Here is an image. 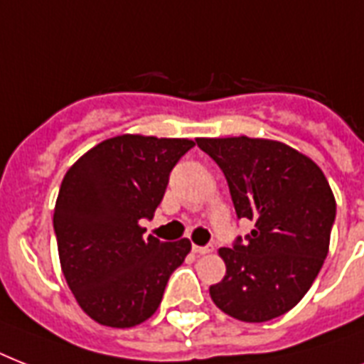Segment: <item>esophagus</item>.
<instances>
[{"label": "esophagus", "instance_id": "34e87169", "mask_svg": "<svg viewBox=\"0 0 364 364\" xmlns=\"http://www.w3.org/2000/svg\"><path fill=\"white\" fill-rule=\"evenodd\" d=\"M193 251L196 255H205V253H211L213 247H211V245H193Z\"/></svg>", "mask_w": 364, "mask_h": 364}]
</instances>
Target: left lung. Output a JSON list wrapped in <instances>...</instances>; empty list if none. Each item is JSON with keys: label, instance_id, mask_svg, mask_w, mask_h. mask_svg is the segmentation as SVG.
<instances>
[{"label": "left lung", "instance_id": "obj_1", "mask_svg": "<svg viewBox=\"0 0 364 364\" xmlns=\"http://www.w3.org/2000/svg\"><path fill=\"white\" fill-rule=\"evenodd\" d=\"M227 177L238 219L255 228L221 247L227 276L211 285L219 310L245 323L287 314L327 259L336 202L319 166L285 143L255 137H198Z\"/></svg>", "mask_w": 364, "mask_h": 364}]
</instances>
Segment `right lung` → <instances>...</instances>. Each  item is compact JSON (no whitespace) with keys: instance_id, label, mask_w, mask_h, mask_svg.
<instances>
[{"instance_id":"obj_1","label":"right lung","mask_w":364,"mask_h":364,"mask_svg":"<svg viewBox=\"0 0 364 364\" xmlns=\"http://www.w3.org/2000/svg\"><path fill=\"white\" fill-rule=\"evenodd\" d=\"M194 147L191 139L111 137L65 173L54 208L62 272L85 314L107 327L128 328L153 316L168 279L191 251L187 238H143L170 171Z\"/></svg>"}]
</instances>
